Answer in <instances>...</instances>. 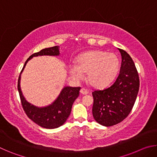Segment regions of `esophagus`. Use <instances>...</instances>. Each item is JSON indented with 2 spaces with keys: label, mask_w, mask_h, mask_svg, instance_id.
<instances>
[{
  "label": "esophagus",
  "mask_w": 157,
  "mask_h": 157,
  "mask_svg": "<svg viewBox=\"0 0 157 157\" xmlns=\"http://www.w3.org/2000/svg\"><path fill=\"white\" fill-rule=\"evenodd\" d=\"M80 94H82V95H86L87 94H88V91H87L86 89L82 88L80 90Z\"/></svg>",
  "instance_id": "34e87169"
}]
</instances>
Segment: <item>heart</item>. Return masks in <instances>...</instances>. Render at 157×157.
Returning a JSON list of instances; mask_svg holds the SVG:
<instances>
[{
	"label": "heart",
	"mask_w": 157,
	"mask_h": 157,
	"mask_svg": "<svg viewBox=\"0 0 157 157\" xmlns=\"http://www.w3.org/2000/svg\"><path fill=\"white\" fill-rule=\"evenodd\" d=\"M77 65L69 66V72L75 80H80L84 73L87 79L95 87H105L115 78L119 68V59L113 52L92 50L79 55Z\"/></svg>",
	"instance_id": "obj_1"
}]
</instances>
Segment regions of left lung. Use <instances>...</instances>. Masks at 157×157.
<instances>
[{
  "label": "left lung",
  "mask_w": 157,
  "mask_h": 157,
  "mask_svg": "<svg viewBox=\"0 0 157 157\" xmlns=\"http://www.w3.org/2000/svg\"><path fill=\"white\" fill-rule=\"evenodd\" d=\"M122 57L120 73L116 81L103 90L92 92L94 118L103 126L115 125L131 112L139 90V77L129 55L118 48Z\"/></svg>",
  "instance_id": "obj_1"
}]
</instances>
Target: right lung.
<instances>
[{
    "label": "right lung",
    "mask_w": 157,
    "mask_h": 157,
    "mask_svg": "<svg viewBox=\"0 0 157 157\" xmlns=\"http://www.w3.org/2000/svg\"><path fill=\"white\" fill-rule=\"evenodd\" d=\"M59 46H54L44 48L34 53L26 60L18 79V91L19 93L21 102L26 115L38 125L46 129L57 128L65 123L70 116L71 108L74 101L79 96L80 87L65 86L57 98L51 105L44 107H38L28 102L23 96L21 90V74L23 72L26 63L33 57L50 55L58 56L59 55Z\"/></svg>",
    "instance_id": "right-lung-1"
}]
</instances>
